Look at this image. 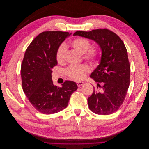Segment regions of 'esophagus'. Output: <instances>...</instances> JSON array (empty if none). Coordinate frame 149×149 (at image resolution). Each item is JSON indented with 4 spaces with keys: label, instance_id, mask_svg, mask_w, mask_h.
<instances>
[{
    "label": "esophagus",
    "instance_id": "34e87169",
    "mask_svg": "<svg viewBox=\"0 0 149 149\" xmlns=\"http://www.w3.org/2000/svg\"><path fill=\"white\" fill-rule=\"evenodd\" d=\"M84 83L83 82V81H78V82H76V84H77V86H78V87H80L81 86H82Z\"/></svg>",
    "mask_w": 149,
    "mask_h": 149
}]
</instances>
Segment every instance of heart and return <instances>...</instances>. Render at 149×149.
I'll use <instances>...</instances> for the list:
<instances>
[{
    "instance_id": "obj_1",
    "label": "heart",
    "mask_w": 149,
    "mask_h": 149,
    "mask_svg": "<svg viewBox=\"0 0 149 149\" xmlns=\"http://www.w3.org/2000/svg\"><path fill=\"white\" fill-rule=\"evenodd\" d=\"M72 47L80 53L84 54L85 59L90 61H94L96 59L99 55L98 49L91 47V43L88 40L84 38H77L72 40L70 42ZM66 52V46L62 43L58 48L56 58L59 63H62L65 61V54ZM89 71V68L86 65L79 66H70L66 70L67 74L74 80L83 79L86 73Z\"/></svg>"
}]
</instances>
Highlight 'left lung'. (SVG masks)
Returning <instances> with one entry per match:
<instances>
[{
  "instance_id": "1",
  "label": "left lung",
  "mask_w": 149,
  "mask_h": 149,
  "mask_svg": "<svg viewBox=\"0 0 149 149\" xmlns=\"http://www.w3.org/2000/svg\"><path fill=\"white\" fill-rule=\"evenodd\" d=\"M73 35L93 40L102 52L100 63L90 78L98 83L97 86L102 84V91L94 88L88 99L89 109L100 115L114 113L123 103L129 86L130 68L124 42L118 35L106 29L77 31Z\"/></svg>"
}]
</instances>
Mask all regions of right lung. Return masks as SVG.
<instances>
[{
  "mask_svg": "<svg viewBox=\"0 0 149 149\" xmlns=\"http://www.w3.org/2000/svg\"><path fill=\"white\" fill-rule=\"evenodd\" d=\"M71 35L43 31L25 51L21 65L22 88L31 105L42 114H52L65 109L71 94L78 89L75 82L66 81L58 87L52 79V69L57 65V49Z\"/></svg>",
  "mask_w": 149,
  "mask_h": 149,
  "instance_id": "add662e5",
  "label": "right lung"
}]
</instances>
